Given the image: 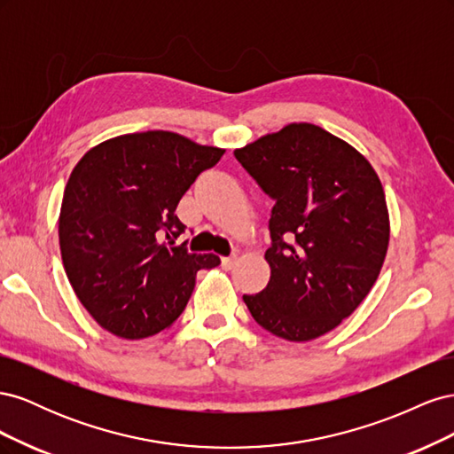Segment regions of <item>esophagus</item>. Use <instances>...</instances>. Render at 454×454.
<instances>
[{
    "label": "esophagus",
    "mask_w": 454,
    "mask_h": 454,
    "mask_svg": "<svg viewBox=\"0 0 454 454\" xmlns=\"http://www.w3.org/2000/svg\"><path fill=\"white\" fill-rule=\"evenodd\" d=\"M237 263V255H229V257H222V267L225 270H231Z\"/></svg>",
    "instance_id": "obj_1"
}]
</instances>
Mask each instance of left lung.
Returning <instances> with one entry per match:
<instances>
[{"instance_id":"left-lung-1","label":"left lung","mask_w":454,"mask_h":454,"mask_svg":"<svg viewBox=\"0 0 454 454\" xmlns=\"http://www.w3.org/2000/svg\"><path fill=\"white\" fill-rule=\"evenodd\" d=\"M274 200L269 219L270 280L244 295L272 335L305 342L335 329L377 282L390 222L377 172L352 145L310 122L235 149Z\"/></svg>"}]
</instances>
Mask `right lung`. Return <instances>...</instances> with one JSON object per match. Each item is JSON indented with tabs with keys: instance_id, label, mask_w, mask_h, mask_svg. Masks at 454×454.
Instances as JSON below:
<instances>
[{
	"instance_id": "1",
	"label": "right lung",
	"mask_w": 454,
	"mask_h": 454,
	"mask_svg": "<svg viewBox=\"0 0 454 454\" xmlns=\"http://www.w3.org/2000/svg\"><path fill=\"white\" fill-rule=\"evenodd\" d=\"M225 149L167 130L122 134L83 155L64 189L62 263L92 318L122 339L170 327L214 254H189L176 206Z\"/></svg>"
}]
</instances>
